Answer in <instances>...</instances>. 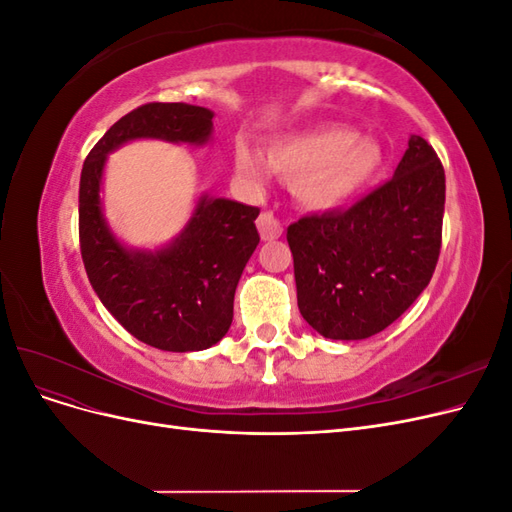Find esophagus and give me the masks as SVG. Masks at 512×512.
<instances>
[{"mask_svg": "<svg viewBox=\"0 0 512 512\" xmlns=\"http://www.w3.org/2000/svg\"><path fill=\"white\" fill-rule=\"evenodd\" d=\"M256 226H258V232H260L262 241H273L277 237H282V224H280V220H277L271 211L260 213Z\"/></svg>", "mask_w": 512, "mask_h": 512, "instance_id": "1", "label": "esophagus"}]
</instances>
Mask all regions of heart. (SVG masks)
Wrapping results in <instances>:
<instances>
[{
	"label": "heart",
	"instance_id": "b5f03b06",
	"mask_svg": "<svg viewBox=\"0 0 512 512\" xmlns=\"http://www.w3.org/2000/svg\"><path fill=\"white\" fill-rule=\"evenodd\" d=\"M382 168L376 143L356 138L342 126H322L275 138L267 156L235 145V170L252 188H262L269 173L290 181V192L309 211H333L359 196Z\"/></svg>",
	"mask_w": 512,
	"mask_h": 512
}]
</instances>
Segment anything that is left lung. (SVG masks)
I'll return each mask as SVG.
<instances>
[{"label": "left lung", "instance_id": "8db88e82", "mask_svg": "<svg viewBox=\"0 0 512 512\" xmlns=\"http://www.w3.org/2000/svg\"><path fill=\"white\" fill-rule=\"evenodd\" d=\"M444 168L412 134L391 181L346 211L288 226L299 312L322 337L384 331L418 299L440 256Z\"/></svg>", "mask_w": 512, "mask_h": 512}]
</instances>
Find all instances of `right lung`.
<instances>
[{"instance_id":"obj_1","label":"right lung","mask_w":512,"mask_h":512,"mask_svg":"<svg viewBox=\"0 0 512 512\" xmlns=\"http://www.w3.org/2000/svg\"><path fill=\"white\" fill-rule=\"evenodd\" d=\"M213 111L185 102H151L113 123L89 151L79 188L85 271L102 305L143 344L168 352L211 348L228 333L235 290L260 241V209L200 194L188 224L166 245L128 247L106 222L102 177L108 153L153 138L207 145Z\"/></svg>"}]
</instances>
